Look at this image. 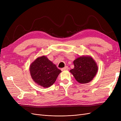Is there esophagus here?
Instances as JSON below:
<instances>
[{
	"label": "esophagus",
	"instance_id": "1",
	"mask_svg": "<svg viewBox=\"0 0 121 121\" xmlns=\"http://www.w3.org/2000/svg\"><path fill=\"white\" fill-rule=\"evenodd\" d=\"M69 69V67L68 66H65V67L61 69V71H65V70H67Z\"/></svg>",
	"mask_w": 121,
	"mask_h": 121
}]
</instances>
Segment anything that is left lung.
Segmentation results:
<instances>
[{"label": "left lung", "instance_id": "obj_1", "mask_svg": "<svg viewBox=\"0 0 121 121\" xmlns=\"http://www.w3.org/2000/svg\"><path fill=\"white\" fill-rule=\"evenodd\" d=\"M74 68L70 72L76 81L80 83H88L96 75L98 67L96 62L90 56H82L73 61Z\"/></svg>", "mask_w": 121, "mask_h": 121}]
</instances>
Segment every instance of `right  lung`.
I'll use <instances>...</instances> for the list:
<instances>
[{
	"label": "right lung",
	"mask_w": 121,
	"mask_h": 121,
	"mask_svg": "<svg viewBox=\"0 0 121 121\" xmlns=\"http://www.w3.org/2000/svg\"><path fill=\"white\" fill-rule=\"evenodd\" d=\"M30 72L36 84L47 88L53 84L61 71L46 56H42L36 58L30 65Z\"/></svg>",
	"instance_id": "1"
}]
</instances>
